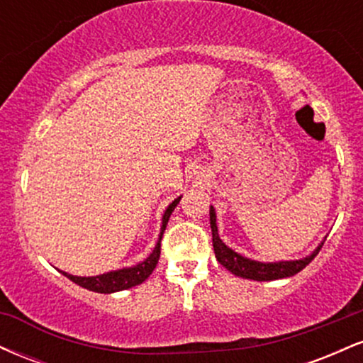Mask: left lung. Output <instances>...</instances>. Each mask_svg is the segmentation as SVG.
<instances>
[{"mask_svg":"<svg viewBox=\"0 0 363 363\" xmlns=\"http://www.w3.org/2000/svg\"><path fill=\"white\" fill-rule=\"evenodd\" d=\"M210 225H211V235H213V249L216 259L222 266L228 269L232 274L240 278H247V280L256 281H272L280 280V278H289L302 272L309 262L318 256L324 242L318 245L314 252L309 256L302 257V259L295 261H278V262H261L249 259V257L242 256V254L232 251L228 245L223 244V240L218 235V227H216V213L215 208L210 206Z\"/></svg>","mask_w":363,"mask_h":363,"instance_id":"obj_1","label":"left lung"}]
</instances>
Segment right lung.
<instances>
[{"label":"right lung","instance_id":"right-lung-1","mask_svg":"<svg viewBox=\"0 0 363 363\" xmlns=\"http://www.w3.org/2000/svg\"><path fill=\"white\" fill-rule=\"evenodd\" d=\"M182 196L174 199L172 203L167 206L164 216H162V227H160V235H158V240L155 244V249H153L152 254L147 257L145 261L138 262L136 266H131V268H123V269H116V272H109L104 274H97V277H74V274L65 273L66 278H69L73 283L83 286V289L90 290V291H97V294H114V291H121V290H128L131 286L140 285L143 283L150 274L153 273L155 269L158 257H160V242H162V235H164L165 227H167V222L172 215L174 208L179 205Z\"/></svg>","mask_w":363,"mask_h":363}]
</instances>
